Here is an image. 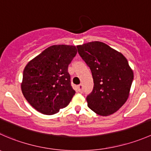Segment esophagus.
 <instances>
[{"label": "esophagus", "mask_w": 151, "mask_h": 151, "mask_svg": "<svg viewBox=\"0 0 151 151\" xmlns=\"http://www.w3.org/2000/svg\"><path fill=\"white\" fill-rule=\"evenodd\" d=\"M77 91H78L80 93H83V85L82 84H80L79 85H77Z\"/></svg>", "instance_id": "1"}]
</instances>
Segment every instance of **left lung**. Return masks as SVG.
Returning <instances> with one entry per match:
<instances>
[{
	"label": "left lung",
	"instance_id": "8db88e82",
	"mask_svg": "<svg viewBox=\"0 0 151 151\" xmlns=\"http://www.w3.org/2000/svg\"><path fill=\"white\" fill-rule=\"evenodd\" d=\"M77 47L93 79V89L86 97L88 107L101 116L112 115L129 97L134 74L128 60L103 42H88Z\"/></svg>",
	"mask_w": 151,
	"mask_h": 151
}]
</instances>
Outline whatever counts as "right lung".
Masks as SVG:
<instances>
[{"label":"right lung","mask_w":151,"mask_h":151,"mask_svg":"<svg viewBox=\"0 0 151 151\" xmlns=\"http://www.w3.org/2000/svg\"><path fill=\"white\" fill-rule=\"evenodd\" d=\"M75 46L53 45L30 60L23 71L22 92L39 112L53 115L68 106L75 94L68 72Z\"/></svg>","instance_id":"right-lung-1"}]
</instances>
